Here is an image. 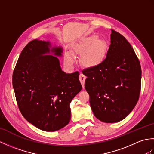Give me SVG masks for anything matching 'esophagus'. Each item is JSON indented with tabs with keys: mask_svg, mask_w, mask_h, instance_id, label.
I'll list each match as a JSON object with an SVG mask.
<instances>
[{
	"mask_svg": "<svg viewBox=\"0 0 154 154\" xmlns=\"http://www.w3.org/2000/svg\"><path fill=\"white\" fill-rule=\"evenodd\" d=\"M86 79V77L83 73H81L79 75V80L81 81V83L83 87L84 88V85H85V81Z\"/></svg>",
	"mask_w": 154,
	"mask_h": 154,
	"instance_id": "esophagus-1",
	"label": "esophagus"
}]
</instances>
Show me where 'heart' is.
Here are the masks:
<instances>
[{
  "instance_id": "heart-1",
  "label": "heart",
  "mask_w": 154,
  "mask_h": 154,
  "mask_svg": "<svg viewBox=\"0 0 154 154\" xmlns=\"http://www.w3.org/2000/svg\"><path fill=\"white\" fill-rule=\"evenodd\" d=\"M75 54L84 53L81 58L83 66L93 67L102 63L106 56L107 45L103 40H100L96 35L83 38L73 45ZM74 61V55L70 50L65 54V61L67 65H71Z\"/></svg>"
}]
</instances>
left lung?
<instances>
[{"label": "left lung", "mask_w": 154, "mask_h": 154, "mask_svg": "<svg viewBox=\"0 0 154 154\" xmlns=\"http://www.w3.org/2000/svg\"><path fill=\"white\" fill-rule=\"evenodd\" d=\"M111 31L106 58L83 71L91 109L97 119L106 123L119 122L132 112L139 99L142 79L132 45L123 35Z\"/></svg>", "instance_id": "obj_1"}]
</instances>
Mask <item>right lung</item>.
Segmentation results:
<instances>
[{
  "instance_id": "obj_1",
  "label": "right lung",
  "mask_w": 154,
  "mask_h": 154,
  "mask_svg": "<svg viewBox=\"0 0 154 154\" xmlns=\"http://www.w3.org/2000/svg\"><path fill=\"white\" fill-rule=\"evenodd\" d=\"M63 48L34 40L23 49L12 75L16 101L28 122L44 131L65 127L71 119L70 103L82 89L79 73L67 74L60 60Z\"/></svg>"
}]
</instances>
